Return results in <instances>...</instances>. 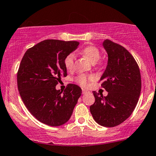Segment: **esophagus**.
Segmentation results:
<instances>
[{"label":"esophagus","instance_id":"1","mask_svg":"<svg viewBox=\"0 0 156 156\" xmlns=\"http://www.w3.org/2000/svg\"><path fill=\"white\" fill-rule=\"evenodd\" d=\"M88 93V91L86 90H85V89H82V94H85V93Z\"/></svg>","mask_w":156,"mask_h":156}]
</instances>
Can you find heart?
Masks as SVG:
<instances>
[{
	"label": "heart",
	"mask_w": 156,
	"mask_h": 156,
	"mask_svg": "<svg viewBox=\"0 0 156 156\" xmlns=\"http://www.w3.org/2000/svg\"><path fill=\"white\" fill-rule=\"evenodd\" d=\"M82 53L84 55L87 57L88 59L92 61L93 63H96L99 60L101 57V52L98 48L96 46L90 45L85 47V48L82 50ZM75 55L74 53L68 55L64 59V66L67 70L70 71L74 67ZM93 79V76H87L85 74H80L75 79L76 82H77L80 85L82 86H86L88 84V82Z\"/></svg>",
	"instance_id": "obj_1"
}]
</instances>
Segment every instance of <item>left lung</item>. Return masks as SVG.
Wrapping results in <instances>:
<instances>
[{
    "label": "left lung",
    "mask_w": 156,
    "mask_h": 156,
    "mask_svg": "<svg viewBox=\"0 0 156 156\" xmlns=\"http://www.w3.org/2000/svg\"><path fill=\"white\" fill-rule=\"evenodd\" d=\"M103 46L108 54V63L100 81L108 92L107 96L93 91L95 102L90 111L97 123L115 127L132 114L141 93L140 68L125 47L107 39Z\"/></svg>",
    "instance_id": "8db88e82"
}]
</instances>
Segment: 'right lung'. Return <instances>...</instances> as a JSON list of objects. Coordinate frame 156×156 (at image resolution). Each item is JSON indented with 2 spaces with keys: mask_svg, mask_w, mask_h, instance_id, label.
<instances>
[{
  "mask_svg": "<svg viewBox=\"0 0 156 156\" xmlns=\"http://www.w3.org/2000/svg\"><path fill=\"white\" fill-rule=\"evenodd\" d=\"M78 41L47 39L25 52L17 71V87L33 116L50 126L63 125L71 118L82 89L69 84L63 93L55 86L67 76L64 59L77 48Z\"/></svg>",
  "mask_w": 156,
  "mask_h": 156,
  "instance_id": "obj_1",
  "label": "right lung"
}]
</instances>
